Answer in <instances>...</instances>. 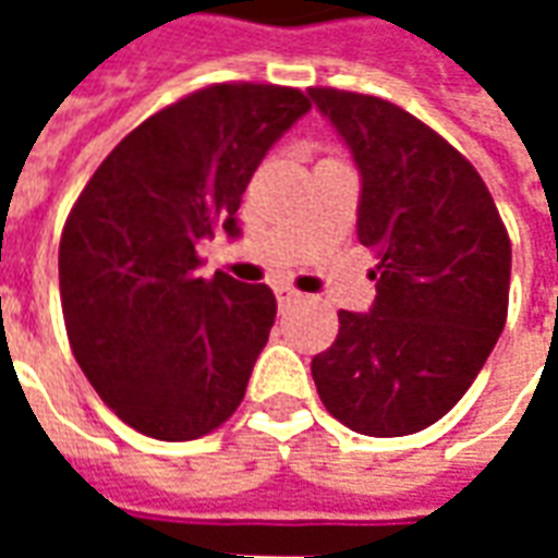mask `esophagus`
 <instances>
[{"label": "esophagus", "instance_id": "obj_1", "mask_svg": "<svg viewBox=\"0 0 558 558\" xmlns=\"http://www.w3.org/2000/svg\"><path fill=\"white\" fill-rule=\"evenodd\" d=\"M275 295H278L280 307H287V304L299 299V292L292 290V287H287V283H280V287H275Z\"/></svg>", "mask_w": 558, "mask_h": 558}]
</instances>
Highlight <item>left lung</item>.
I'll list each match as a JSON object with an SVG mask.
<instances>
[{"mask_svg": "<svg viewBox=\"0 0 558 558\" xmlns=\"http://www.w3.org/2000/svg\"><path fill=\"white\" fill-rule=\"evenodd\" d=\"M362 175L359 242L379 259L367 314L314 355L319 400L364 436L430 427L502 335L511 242L487 184L433 128L374 95L307 89Z\"/></svg>", "mask_w": 558, "mask_h": 558, "instance_id": "8db88e82", "label": "left lung"}]
</instances>
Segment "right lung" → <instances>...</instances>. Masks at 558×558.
Wrapping results in <instances>:
<instances>
[{
	"mask_svg": "<svg viewBox=\"0 0 558 558\" xmlns=\"http://www.w3.org/2000/svg\"><path fill=\"white\" fill-rule=\"evenodd\" d=\"M307 95L218 83L163 107L104 158L68 215L59 292L92 388L134 430L206 436L239 410L275 326L266 283L196 275V244L223 230L266 151Z\"/></svg>",
	"mask_w": 558,
	"mask_h": 558,
	"instance_id": "1",
	"label": "right lung"
}]
</instances>
